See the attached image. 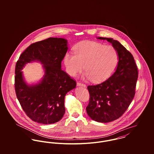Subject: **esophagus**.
<instances>
[{
	"label": "esophagus",
	"instance_id": "34e87169",
	"mask_svg": "<svg viewBox=\"0 0 154 154\" xmlns=\"http://www.w3.org/2000/svg\"><path fill=\"white\" fill-rule=\"evenodd\" d=\"M77 85L78 87H86V85L84 84H82V83H80V82H78L77 83Z\"/></svg>",
	"mask_w": 154,
	"mask_h": 154
}]
</instances>
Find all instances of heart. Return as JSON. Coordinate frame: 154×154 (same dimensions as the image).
Here are the masks:
<instances>
[{
  "label": "heart",
  "instance_id": "obj_1",
  "mask_svg": "<svg viewBox=\"0 0 154 154\" xmlns=\"http://www.w3.org/2000/svg\"><path fill=\"white\" fill-rule=\"evenodd\" d=\"M119 62L116 49L95 42H85L75 47V53L67 52L64 57L67 73L75 76L84 69V76L93 82L107 79Z\"/></svg>",
  "mask_w": 154,
  "mask_h": 154
}]
</instances>
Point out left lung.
<instances>
[{"label":"left lung","instance_id":"left-lung-1","mask_svg":"<svg viewBox=\"0 0 154 154\" xmlns=\"http://www.w3.org/2000/svg\"><path fill=\"white\" fill-rule=\"evenodd\" d=\"M111 43L119 55L117 69L104 82L89 85V102L86 108L91 119L108 123L120 117L128 109L135 94L138 77L137 67L132 54L118 41L98 37Z\"/></svg>","mask_w":154,"mask_h":154}]
</instances>
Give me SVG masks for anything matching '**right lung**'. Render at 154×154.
<instances>
[{"label":"right lung","instance_id":"add662e5","mask_svg":"<svg viewBox=\"0 0 154 154\" xmlns=\"http://www.w3.org/2000/svg\"><path fill=\"white\" fill-rule=\"evenodd\" d=\"M65 38L50 37L31 44L21 54L15 71V89L25 114L32 120L52 124L60 120L65 112L66 94L76 87V82L61 69L67 51ZM40 62L45 75L37 84L28 85L21 70L26 64Z\"/></svg>","mask_w":154,"mask_h":154}]
</instances>
